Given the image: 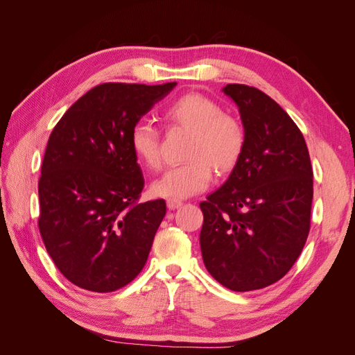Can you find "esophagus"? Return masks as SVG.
Listing matches in <instances>:
<instances>
[{
	"mask_svg": "<svg viewBox=\"0 0 355 355\" xmlns=\"http://www.w3.org/2000/svg\"><path fill=\"white\" fill-rule=\"evenodd\" d=\"M182 206V201L180 200H167V207L168 210H176Z\"/></svg>",
	"mask_w": 355,
	"mask_h": 355,
	"instance_id": "1",
	"label": "esophagus"
}]
</instances>
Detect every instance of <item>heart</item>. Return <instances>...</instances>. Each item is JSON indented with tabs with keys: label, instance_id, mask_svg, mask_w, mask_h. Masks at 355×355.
I'll use <instances>...</instances> for the list:
<instances>
[{
	"label": "heart",
	"instance_id": "obj_1",
	"mask_svg": "<svg viewBox=\"0 0 355 355\" xmlns=\"http://www.w3.org/2000/svg\"><path fill=\"white\" fill-rule=\"evenodd\" d=\"M167 124L192 133L187 149V164L170 168L151 185L157 197L184 200L204 191L211 180V168L227 175L240 163L245 146V132L237 118L225 114L214 101L198 93H188L164 110ZM132 153L148 170L163 164L155 127L141 121L130 130Z\"/></svg>",
	"mask_w": 355,
	"mask_h": 355
}]
</instances>
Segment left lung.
Wrapping results in <instances>:
<instances>
[{"label":"left lung","instance_id":"left-lung-1","mask_svg":"<svg viewBox=\"0 0 355 355\" xmlns=\"http://www.w3.org/2000/svg\"><path fill=\"white\" fill-rule=\"evenodd\" d=\"M222 92L239 106L245 146L228 180L200 202V245L214 280L250 292L283 278L302 252L313 167L302 133L270 96L244 84Z\"/></svg>","mask_w":355,"mask_h":355}]
</instances>
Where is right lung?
I'll return each mask as SVG.
<instances>
[{
	"label": "right lung",
	"mask_w": 355,
	"mask_h": 355,
	"mask_svg": "<svg viewBox=\"0 0 355 355\" xmlns=\"http://www.w3.org/2000/svg\"><path fill=\"white\" fill-rule=\"evenodd\" d=\"M175 85H96L53 128L38 182V228L72 284L108 293L145 266L166 201L137 202L145 180L128 137Z\"/></svg>",
	"instance_id": "obj_1"
}]
</instances>
